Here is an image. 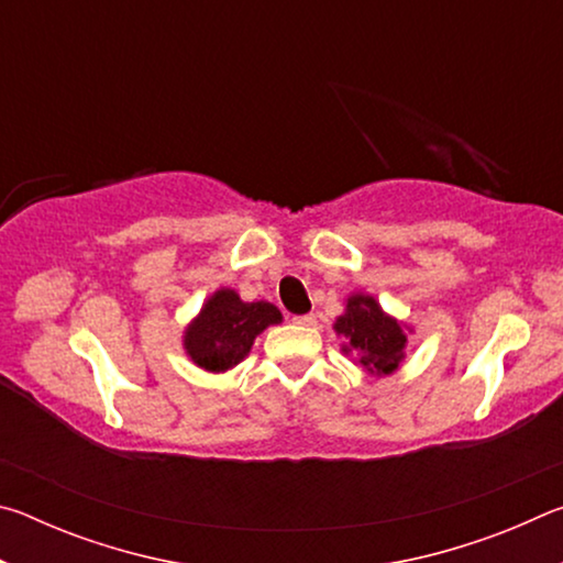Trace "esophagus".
<instances>
[{
	"label": "esophagus",
	"instance_id": "1",
	"mask_svg": "<svg viewBox=\"0 0 563 563\" xmlns=\"http://www.w3.org/2000/svg\"><path fill=\"white\" fill-rule=\"evenodd\" d=\"M292 322H295V325L310 328V325H316V316H312V312H308V316H295Z\"/></svg>",
	"mask_w": 563,
	"mask_h": 563
}]
</instances>
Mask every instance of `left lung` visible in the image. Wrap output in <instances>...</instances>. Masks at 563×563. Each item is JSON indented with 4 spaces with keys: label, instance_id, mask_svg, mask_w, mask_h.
I'll use <instances>...</instances> for the list:
<instances>
[{
    "label": "left lung",
    "instance_id": "1",
    "mask_svg": "<svg viewBox=\"0 0 563 563\" xmlns=\"http://www.w3.org/2000/svg\"><path fill=\"white\" fill-rule=\"evenodd\" d=\"M335 330L350 340V347L357 352L360 362L369 373L389 375L405 357L402 350L407 338L402 328L365 295H355L347 300V312L338 318Z\"/></svg>",
    "mask_w": 563,
    "mask_h": 563
}]
</instances>
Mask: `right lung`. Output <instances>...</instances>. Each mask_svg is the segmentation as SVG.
Wrapping results in <instances>:
<instances>
[{"label":"right lung","mask_w":563,"mask_h":563,"mask_svg":"<svg viewBox=\"0 0 563 563\" xmlns=\"http://www.w3.org/2000/svg\"><path fill=\"white\" fill-rule=\"evenodd\" d=\"M271 302H243L233 290H218L186 330V352L208 373H225L251 350L255 335L280 322Z\"/></svg>","instance_id":"1"}]
</instances>
